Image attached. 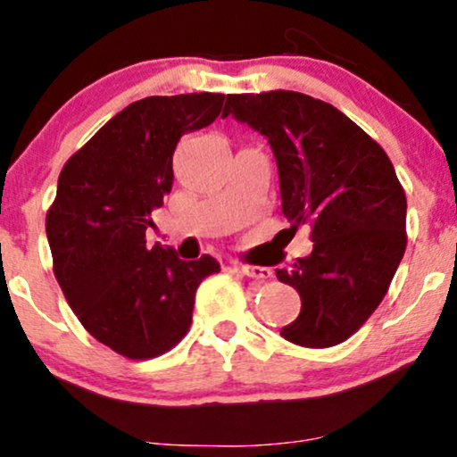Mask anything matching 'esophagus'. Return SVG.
<instances>
[{
    "mask_svg": "<svg viewBox=\"0 0 457 457\" xmlns=\"http://www.w3.org/2000/svg\"><path fill=\"white\" fill-rule=\"evenodd\" d=\"M240 272H243L245 277L255 278V281H266V278L272 277L270 268H263V266H240Z\"/></svg>",
    "mask_w": 457,
    "mask_h": 457,
    "instance_id": "esophagus-1",
    "label": "esophagus"
}]
</instances>
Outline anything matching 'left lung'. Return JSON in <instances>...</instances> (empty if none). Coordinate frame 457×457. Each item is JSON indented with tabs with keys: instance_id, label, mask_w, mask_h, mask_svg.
<instances>
[{
	"instance_id": "obj_1",
	"label": "left lung",
	"mask_w": 457,
	"mask_h": 457,
	"mask_svg": "<svg viewBox=\"0 0 457 457\" xmlns=\"http://www.w3.org/2000/svg\"><path fill=\"white\" fill-rule=\"evenodd\" d=\"M236 117L270 142L283 214L311 225L312 253L277 278L300 294V315L281 329L289 343H345L386 298L406 249V195L377 140L332 104L298 91L228 96Z\"/></svg>"
}]
</instances>
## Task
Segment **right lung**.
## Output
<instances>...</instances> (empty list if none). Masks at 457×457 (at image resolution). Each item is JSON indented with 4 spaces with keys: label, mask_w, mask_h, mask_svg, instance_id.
Here are the masks:
<instances>
[{
    "label": "right lung",
    "mask_w": 457,
    "mask_h": 457,
    "mask_svg": "<svg viewBox=\"0 0 457 457\" xmlns=\"http://www.w3.org/2000/svg\"><path fill=\"white\" fill-rule=\"evenodd\" d=\"M223 93L153 96L114 114L71 155L46 212L53 272L82 328L128 360H151L191 326L195 289L217 260L146 246L151 212L172 191L180 136L221 112Z\"/></svg>",
    "instance_id": "obj_1"
}]
</instances>
